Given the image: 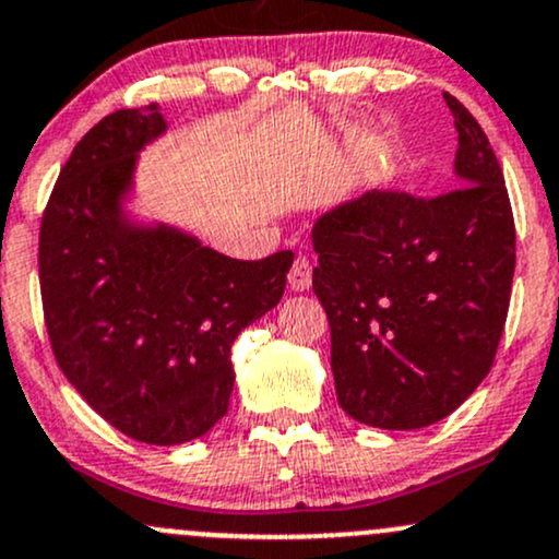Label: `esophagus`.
Instances as JSON below:
<instances>
[{
    "instance_id": "1",
    "label": "esophagus",
    "mask_w": 559,
    "mask_h": 559,
    "mask_svg": "<svg viewBox=\"0 0 559 559\" xmlns=\"http://www.w3.org/2000/svg\"><path fill=\"white\" fill-rule=\"evenodd\" d=\"M312 284V265L308 257H297L289 270V289L292 292H308Z\"/></svg>"
}]
</instances>
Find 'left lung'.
Wrapping results in <instances>:
<instances>
[{
	"instance_id": "1",
	"label": "left lung",
	"mask_w": 559,
	"mask_h": 559,
	"mask_svg": "<svg viewBox=\"0 0 559 559\" xmlns=\"http://www.w3.org/2000/svg\"><path fill=\"white\" fill-rule=\"evenodd\" d=\"M456 190H369L312 225V292L331 326L340 406L379 429L445 419L493 366L514 275V219L496 153L456 97Z\"/></svg>"
}]
</instances>
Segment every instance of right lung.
Segmentation results:
<instances>
[{
	"instance_id": "right-lung-1",
	"label": "right lung",
	"mask_w": 559,
	"mask_h": 559,
	"mask_svg": "<svg viewBox=\"0 0 559 559\" xmlns=\"http://www.w3.org/2000/svg\"><path fill=\"white\" fill-rule=\"evenodd\" d=\"M156 103L106 116L73 148L41 217L39 284L52 353L108 425L140 443L201 438L230 403V349L281 302L294 251L233 260L127 210Z\"/></svg>"
}]
</instances>
